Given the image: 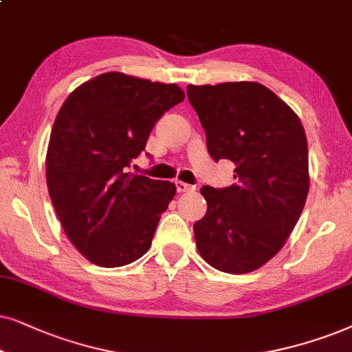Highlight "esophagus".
I'll use <instances>...</instances> for the list:
<instances>
[{"label":"esophagus","mask_w":352,"mask_h":352,"mask_svg":"<svg viewBox=\"0 0 352 352\" xmlns=\"http://www.w3.org/2000/svg\"><path fill=\"white\" fill-rule=\"evenodd\" d=\"M175 186H177V191H179V193H186V191H195L196 190V186H193V185H188V184H185V182H175Z\"/></svg>","instance_id":"1"}]
</instances>
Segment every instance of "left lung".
<instances>
[{"label":"left lung","instance_id":"8db88e82","mask_svg":"<svg viewBox=\"0 0 352 352\" xmlns=\"http://www.w3.org/2000/svg\"><path fill=\"white\" fill-rule=\"evenodd\" d=\"M186 95L210 156L236 166V184L201 188L208 212L193 225L196 246L220 272L257 270L282 250L306 203L309 159L301 120L257 82L188 85Z\"/></svg>","mask_w":352,"mask_h":352}]
</instances>
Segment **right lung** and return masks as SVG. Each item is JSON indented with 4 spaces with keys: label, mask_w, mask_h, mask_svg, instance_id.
I'll use <instances>...</instances> for the list:
<instances>
[{
    "label": "right lung",
    "mask_w": 352,
    "mask_h": 352,
    "mask_svg": "<svg viewBox=\"0 0 352 352\" xmlns=\"http://www.w3.org/2000/svg\"><path fill=\"white\" fill-rule=\"evenodd\" d=\"M184 100L175 83L106 72L75 88L56 116L46 151L50 198L65 235L93 264H132L151 246L177 188L129 167L154 124Z\"/></svg>",
    "instance_id": "obj_1"
}]
</instances>
